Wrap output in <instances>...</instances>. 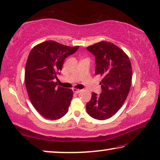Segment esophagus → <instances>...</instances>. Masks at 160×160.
I'll return each mask as SVG.
<instances>
[{
  "mask_svg": "<svg viewBox=\"0 0 160 160\" xmlns=\"http://www.w3.org/2000/svg\"><path fill=\"white\" fill-rule=\"evenodd\" d=\"M73 92H74V93H76V94H78V93H79L80 92H81V90L80 89H77V88H73Z\"/></svg>",
  "mask_w": 160,
  "mask_h": 160,
  "instance_id": "obj_1",
  "label": "esophagus"
}]
</instances>
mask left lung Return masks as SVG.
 Returning <instances> with one entry per match:
<instances>
[{
	"label": "left lung",
	"mask_w": 160,
	"mask_h": 160,
	"mask_svg": "<svg viewBox=\"0 0 160 160\" xmlns=\"http://www.w3.org/2000/svg\"><path fill=\"white\" fill-rule=\"evenodd\" d=\"M87 49L95 56V74L102 78V92L100 95L93 93L87 111L96 119L105 120L119 111L128 96L132 78L131 61L122 49L111 42L101 41Z\"/></svg>",
	"instance_id": "obj_1"
}]
</instances>
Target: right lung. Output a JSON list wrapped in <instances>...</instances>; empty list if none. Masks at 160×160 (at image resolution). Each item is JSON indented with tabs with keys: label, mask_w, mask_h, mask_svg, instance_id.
I'll return each instance as SVG.
<instances>
[{
	"label": "right lung",
	"mask_w": 160,
	"mask_h": 160,
	"mask_svg": "<svg viewBox=\"0 0 160 160\" xmlns=\"http://www.w3.org/2000/svg\"><path fill=\"white\" fill-rule=\"evenodd\" d=\"M78 48L47 41L34 46L29 53L25 68L26 88L31 104L46 119H58L68 112L73 91L56 88L53 80L60 74L65 58Z\"/></svg>",
	"instance_id": "obj_1"
}]
</instances>
